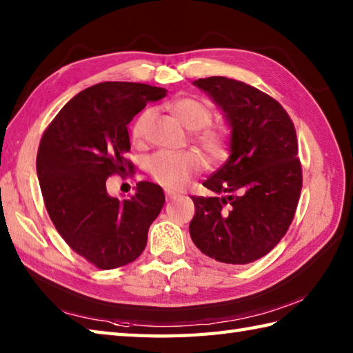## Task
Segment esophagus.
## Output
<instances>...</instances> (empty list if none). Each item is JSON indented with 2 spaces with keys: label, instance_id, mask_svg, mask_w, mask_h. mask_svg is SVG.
<instances>
[{
  "label": "esophagus",
  "instance_id": "obj_1",
  "mask_svg": "<svg viewBox=\"0 0 353 353\" xmlns=\"http://www.w3.org/2000/svg\"><path fill=\"white\" fill-rule=\"evenodd\" d=\"M165 194H167V199H168V200H172V199H177V197H179V194H177V192H174V191H170V190L165 191Z\"/></svg>",
  "mask_w": 353,
  "mask_h": 353
}]
</instances>
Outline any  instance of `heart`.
<instances>
[{
	"label": "heart",
	"instance_id": "1",
	"mask_svg": "<svg viewBox=\"0 0 353 353\" xmlns=\"http://www.w3.org/2000/svg\"><path fill=\"white\" fill-rule=\"evenodd\" d=\"M170 110L186 129L197 130L194 132L192 139L208 154L209 159L219 162L228 156L232 130L226 124H209L214 118V110L206 101L197 97H182L170 104ZM152 118V109H145L137 118L132 127L134 142L145 139L147 127ZM201 170H203V159L196 150H185L181 153L157 152L148 162V171L153 181L172 190L183 188L192 176L199 174Z\"/></svg>",
	"mask_w": 353,
	"mask_h": 353
}]
</instances>
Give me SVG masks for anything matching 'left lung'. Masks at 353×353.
Masks as SVG:
<instances>
[{"mask_svg": "<svg viewBox=\"0 0 353 353\" xmlns=\"http://www.w3.org/2000/svg\"><path fill=\"white\" fill-rule=\"evenodd\" d=\"M232 129L230 156L203 182L216 197L191 196L190 234L197 249L224 264H250L273 250L294 219L302 165L290 115L273 97L228 77L199 79Z\"/></svg>", "mask_w": 353, "mask_h": 353, "instance_id": "8db88e82", "label": "left lung"}]
</instances>
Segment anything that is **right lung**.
<instances>
[{
    "mask_svg": "<svg viewBox=\"0 0 353 353\" xmlns=\"http://www.w3.org/2000/svg\"><path fill=\"white\" fill-rule=\"evenodd\" d=\"M165 95L145 83L103 81L66 103L42 134L36 170L45 208L65 243L97 268L137 259L165 203L161 186L150 182L127 200L106 190L112 174L133 172L127 124Z\"/></svg>",
    "mask_w": 353,
    "mask_h": 353,
    "instance_id": "1",
    "label": "right lung"
}]
</instances>
